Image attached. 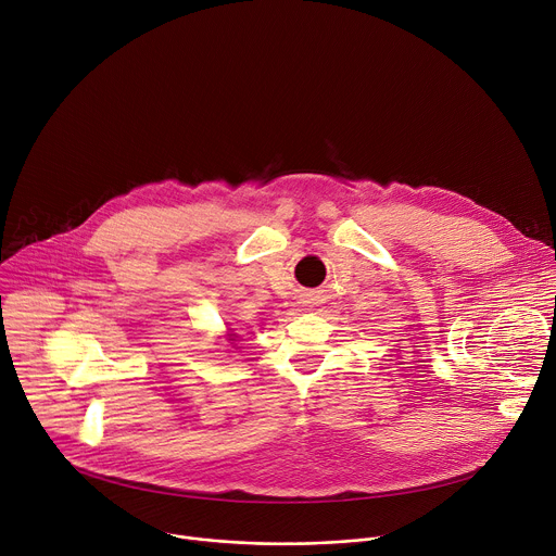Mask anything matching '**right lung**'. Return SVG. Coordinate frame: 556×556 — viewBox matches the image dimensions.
I'll return each instance as SVG.
<instances>
[{
  "instance_id": "right-lung-1",
  "label": "right lung",
  "mask_w": 556,
  "mask_h": 556,
  "mask_svg": "<svg viewBox=\"0 0 556 556\" xmlns=\"http://www.w3.org/2000/svg\"><path fill=\"white\" fill-rule=\"evenodd\" d=\"M236 338H238V336H236V333H229V340H231V345H233V343H236Z\"/></svg>"
}]
</instances>
